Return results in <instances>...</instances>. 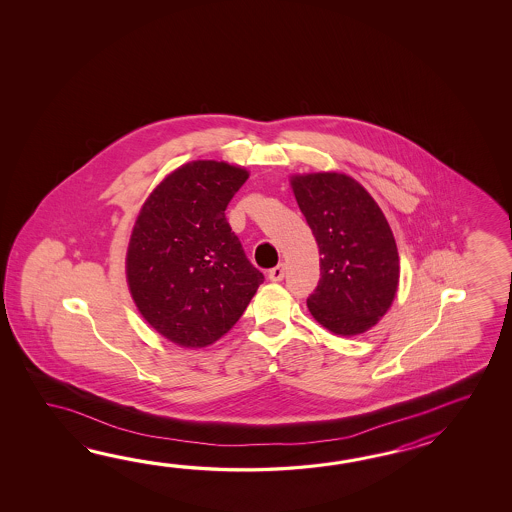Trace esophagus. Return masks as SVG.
Returning a JSON list of instances; mask_svg holds the SVG:
<instances>
[{
  "instance_id": "esophagus-1",
  "label": "esophagus",
  "mask_w": 512,
  "mask_h": 512,
  "mask_svg": "<svg viewBox=\"0 0 512 512\" xmlns=\"http://www.w3.org/2000/svg\"><path fill=\"white\" fill-rule=\"evenodd\" d=\"M267 276H269V280H271V282H282L283 276H285V265H283V263H278L276 267H272Z\"/></svg>"
}]
</instances>
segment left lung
Masks as SVG:
<instances>
[{
  "mask_svg": "<svg viewBox=\"0 0 512 512\" xmlns=\"http://www.w3.org/2000/svg\"><path fill=\"white\" fill-rule=\"evenodd\" d=\"M294 197L320 252V280L307 298L316 322L351 337L379 322L399 283V254L381 208L344 174L296 175Z\"/></svg>",
  "mask_w": 512,
  "mask_h": 512,
  "instance_id": "left-lung-1",
  "label": "left lung"
}]
</instances>
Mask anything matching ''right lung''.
Returning a JSON list of instances; mask_svg holds the SVG:
<instances>
[{
	"label": "right lung",
	"instance_id": "1",
	"mask_svg": "<svg viewBox=\"0 0 512 512\" xmlns=\"http://www.w3.org/2000/svg\"><path fill=\"white\" fill-rule=\"evenodd\" d=\"M247 177L227 163L185 164L135 221L126 258L131 296L148 324L179 346L223 337L265 280L225 216Z\"/></svg>",
	"mask_w": 512,
	"mask_h": 512
}]
</instances>
